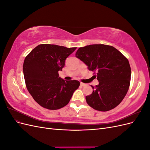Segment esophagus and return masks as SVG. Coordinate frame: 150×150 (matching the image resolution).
<instances>
[{"instance_id": "1", "label": "esophagus", "mask_w": 150, "mask_h": 150, "mask_svg": "<svg viewBox=\"0 0 150 150\" xmlns=\"http://www.w3.org/2000/svg\"><path fill=\"white\" fill-rule=\"evenodd\" d=\"M80 85H81V86H82V87H83V86H86V84H85V83H81Z\"/></svg>"}]
</instances>
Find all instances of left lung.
<instances>
[{
	"instance_id": "left-lung-1",
	"label": "left lung",
	"mask_w": 150,
	"mask_h": 150,
	"mask_svg": "<svg viewBox=\"0 0 150 150\" xmlns=\"http://www.w3.org/2000/svg\"><path fill=\"white\" fill-rule=\"evenodd\" d=\"M76 57L88 68L96 72L99 84L86 96L89 106L99 111L116 108L128 92L131 79V67L128 59L114 47L92 44L78 49Z\"/></svg>"
}]
</instances>
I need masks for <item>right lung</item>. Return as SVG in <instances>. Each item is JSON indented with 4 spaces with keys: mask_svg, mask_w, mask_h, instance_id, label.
<instances>
[{
    "mask_svg": "<svg viewBox=\"0 0 150 150\" xmlns=\"http://www.w3.org/2000/svg\"><path fill=\"white\" fill-rule=\"evenodd\" d=\"M76 49L43 44L25 57L23 72L26 87L40 106L51 110L62 108L79 88L78 81H65L58 74L64 67L66 58Z\"/></svg>",
    "mask_w": 150,
    "mask_h": 150,
    "instance_id": "add662e5",
    "label": "right lung"
}]
</instances>
